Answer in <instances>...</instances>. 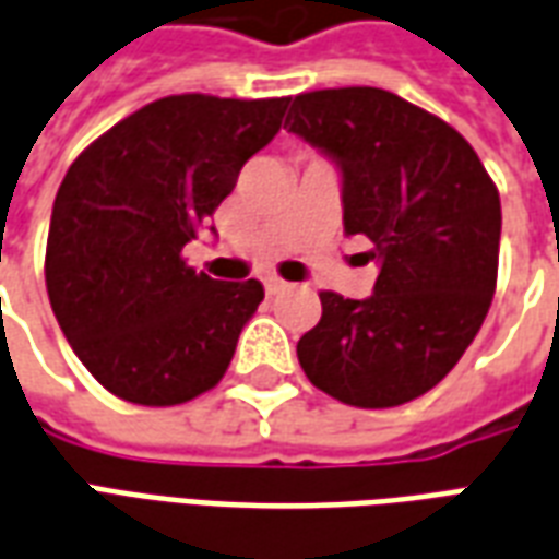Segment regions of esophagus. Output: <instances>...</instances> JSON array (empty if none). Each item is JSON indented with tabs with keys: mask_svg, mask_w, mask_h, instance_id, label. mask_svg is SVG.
I'll return each mask as SVG.
<instances>
[{
	"mask_svg": "<svg viewBox=\"0 0 559 559\" xmlns=\"http://www.w3.org/2000/svg\"><path fill=\"white\" fill-rule=\"evenodd\" d=\"M264 292H267V295H280V292H285V283L283 280H276V276H267V280H264Z\"/></svg>",
	"mask_w": 559,
	"mask_h": 559,
	"instance_id": "1",
	"label": "esophagus"
}]
</instances>
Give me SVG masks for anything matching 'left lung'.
I'll list each match as a JSON object with an SVG mask.
<instances>
[{
	"label": "left lung",
	"mask_w": 559,
	"mask_h": 559,
	"mask_svg": "<svg viewBox=\"0 0 559 559\" xmlns=\"http://www.w3.org/2000/svg\"><path fill=\"white\" fill-rule=\"evenodd\" d=\"M285 128L336 163L345 235L378 259L372 295L321 292L297 342L312 384L357 408H396L462 360L497 283L500 195L447 121L372 85L288 97Z\"/></svg>",
	"instance_id": "8db88e82"
}]
</instances>
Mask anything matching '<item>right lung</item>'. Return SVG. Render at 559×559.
Masks as SVG:
<instances>
[{
  "mask_svg": "<svg viewBox=\"0 0 559 559\" xmlns=\"http://www.w3.org/2000/svg\"><path fill=\"white\" fill-rule=\"evenodd\" d=\"M288 97H160L118 121L71 163L47 238V295L109 393L181 405L226 374L259 280L219 283L187 267L238 173L283 128Z\"/></svg>",
  "mask_w": 559,
  "mask_h": 559,
  "instance_id": "1",
  "label": "right lung"
}]
</instances>
